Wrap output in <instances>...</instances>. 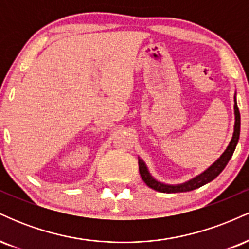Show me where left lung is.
<instances>
[{
    "mask_svg": "<svg viewBox=\"0 0 249 249\" xmlns=\"http://www.w3.org/2000/svg\"><path fill=\"white\" fill-rule=\"evenodd\" d=\"M234 115H235V124H234V132L232 141H231L230 145H228L227 148L222 156L216 160L212 166H210L206 171H204L201 174L196 176V178L188 180V181L184 182V184L179 185H166L162 184V182L158 181L151 176L150 172H148L146 165L145 162L142 160L141 158H138V164H139V173H141L142 179L144 180L145 184L147 185L148 187H151L152 190L158 191V192L162 193H178V192H188V191H193L196 188H199L204 186L207 182L212 181L213 179H215L216 177L219 176L220 173L222 172V170L226 167V165L228 164L230 159L232 158L234 150H235L236 144L239 142V136H240V112L238 104H236V98L234 96Z\"/></svg>",
    "mask_w": 249,
    "mask_h": 249,
    "instance_id": "1",
    "label": "left lung"
}]
</instances>
